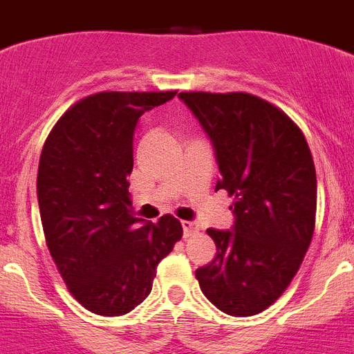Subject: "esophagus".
<instances>
[{
	"label": "esophagus",
	"instance_id": "obj_1",
	"mask_svg": "<svg viewBox=\"0 0 354 354\" xmlns=\"http://www.w3.org/2000/svg\"><path fill=\"white\" fill-rule=\"evenodd\" d=\"M198 230V225L195 223V221H183V232H184V237H189L193 236V234Z\"/></svg>",
	"mask_w": 354,
	"mask_h": 354
}]
</instances>
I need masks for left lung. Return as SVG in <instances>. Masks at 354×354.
I'll use <instances>...</instances> for the list:
<instances>
[{
    "label": "left lung",
    "instance_id": "obj_1",
    "mask_svg": "<svg viewBox=\"0 0 354 354\" xmlns=\"http://www.w3.org/2000/svg\"><path fill=\"white\" fill-rule=\"evenodd\" d=\"M214 147L221 179L234 196L230 230L207 228L216 255L195 277L205 298L236 317L273 305L310 246L317 180L310 149L282 109L245 92H183Z\"/></svg>",
    "mask_w": 354,
    "mask_h": 354
}]
</instances>
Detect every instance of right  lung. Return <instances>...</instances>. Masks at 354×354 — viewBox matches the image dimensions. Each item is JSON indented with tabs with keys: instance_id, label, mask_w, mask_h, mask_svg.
I'll return each instance as SVG.
<instances>
[{
	"instance_id": "1",
	"label": "right lung",
	"mask_w": 354,
	"mask_h": 354,
	"mask_svg": "<svg viewBox=\"0 0 354 354\" xmlns=\"http://www.w3.org/2000/svg\"><path fill=\"white\" fill-rule=\"evenodd\" d=\"M175 93H93L68 108L44 143L37 196L46 245L72 296L93 314L138 306L183 237L171 214L158 223L134 218L127 180L140 117Z\"/></svg>"
}]
</instances>
